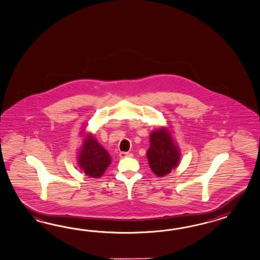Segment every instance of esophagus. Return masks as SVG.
<instances>
[{"label":"esophagus","mask_w":260,"mask_h":260,"mask_svg":"<svg viewBox=\"0 0 260 260\" xmlns=\"http://www.w3.org/2000/svg\"><path fill=\"white\" fill-rule=\"evenodd\" d=\"M120 157L121 158H124V157H126V156H131L132 155V153H129V152H120Z\"/></svg>","instance_id":"esophagus-1"}]
</instances>
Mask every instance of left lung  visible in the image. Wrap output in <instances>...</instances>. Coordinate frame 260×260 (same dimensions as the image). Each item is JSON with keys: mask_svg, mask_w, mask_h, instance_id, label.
<instances>
[{"mask_svg": "<svg viewBox=\"0 0 260 260\" xmlns=\"http://www.w3.org/2000/svg\"><path fill=\"white\" fill-rule=\"evenodd\" d=\"M147 156L150 169L159 177L170 173L180 159L178 148L174 146L169 132L164 128L150 134V147Z\"/></svg>", "mask_w": 260, "mask_h": 260, "instance_id": "left-lung-1", "label": "left lung"}]
</instances>
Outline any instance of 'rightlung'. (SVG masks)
<instances>
[{
  "instance_id": "1",
  "label": "right lung",
  "mask_w": 260,
  "mask_h": 260,
  "mask_svg": "<svg viewBox=\"0 0 260 260\" xmlns=\"http://www.w3.org/2000/svg\"><path fill=\"white\" fill-rule=\"evenodd\" d=\"M78 162L86 175L99 178L111 164V157L94 137H89L78 156Z\"/></svg>"
}]
</instances>
